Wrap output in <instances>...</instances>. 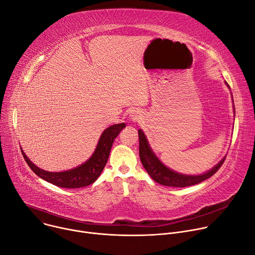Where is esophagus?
Listing matches in <instances>:
<instances>
[{
  "label": "esophagus",
  "mask_w": 255,
  "mask_h": 255,
  "mask_svg": "<svg viewBox=\"0 0 255 255\" xmlns=\"http://www.w3.org/2000/svg\"><path fill=\"white\" fill-rule=\"evenodd\" d=\"M130 116H131V120H132V121H137L138 119H140L137 115H134V114H133V115H130Z\"/></svg>",
  "instance_id": "34e87169"
}]
</instances>
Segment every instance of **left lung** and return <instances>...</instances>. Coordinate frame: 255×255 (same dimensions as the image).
Segmentation results:
<instances>
[{
    "mask_svg": "<svg viewBox=\"0 0 255 255\" xmlns=\"http://www.w3.org/2000/svg\"><path fill=\"white\" fill-rule=\"evenodd\" d=\"M226 85L229 87L227 83ZM138 136H139V156H140L142 165L144 166L145 169H146L148 174L153 178V180H155L156 183L162 186L185 188V187L200 184L202 181L214 175L218 171V169L222 166L225 160V158H223L215 167H213L211 170H209L204 174H200V175L180 174L167 168L165 165H163L160 162V160L155 156V154L152 152L151 148L149 147L147 139L145 137L142 130H138Z\"/></svg>",
    "mask_w": 255,
    "mask_h": 255,
    "instance_id": "left-lung-1",
    "label": "left lung"
}]
</instances>
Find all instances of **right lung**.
Segmentation results:
<instances>
[{
  "mask_svg": "<svg viewBox=\"0 0 255 255\" xmlns=\"http://www.w3.org/2000/svg\"><path fill=\"white\" fill-rule=\"evenodd\" d=\"M124 127L125 123H120L107 128L101 135L97 148L92 157L84 164L70 170L61 172L45 171L33 164L25 155L23 150L22 154L25 161L33 170V172L40 176L42 179L48 181V183L66 189H78L87 187L89 185H92L100 176L108 161L113 142Z\"/></svg>",
  "mask_w": 255,
  "mask_h": 255,
  "instance_id": "right-lung-1",
  "label": "right lung"
}]
</instances>
